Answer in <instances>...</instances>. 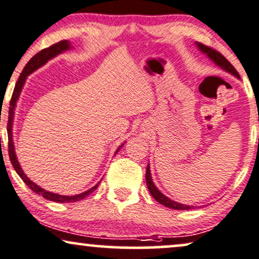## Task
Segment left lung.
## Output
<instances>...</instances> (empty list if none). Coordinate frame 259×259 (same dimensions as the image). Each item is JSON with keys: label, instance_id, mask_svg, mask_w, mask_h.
<instances>
[{"label": "left lung", "instance_id": "left-lung-1", "mask_svg": "<svg viewBox=\"0 0 259 259\" xmlns=\"http://www.w3.org/2000/svg\"><path fill=\"white\" fill-rule=\"evenodd\" d=\"M197 46H198V48L200 49L202 53H204V54H206L207 57L217 65V66H220L221 68H223L224 71H227L228 73L235 76L236 78H240L238 71L235 70L234 66H233V65L230 64V62L227 60V59L224 58L220 52L214 51V49L210 48V47H207V46L201 45V43H197ZM146 182H147L148 191H149V193H151L152 197H153L155 200L159 202V204L164 205V206L172 208V210H192V208L194 207V206H189V205L180 204V202H176V201L171 200V199H169L167 197H165L163 193H161L159 189L154 186L153 181H152L149 164L147 165V169H146Z\"/></svg>", "mask_w": 259, "mask_h": 259}]
</instances>
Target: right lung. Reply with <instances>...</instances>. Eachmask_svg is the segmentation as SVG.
I'll list each match as a JSON object with an SVG mask.
<instances>
[{
  "label": "right lung",
  "mask_w": 259,
  "mask_h": 259,
  "mask_svg": "<svg viewBox=\"0 0 259 259\" xmlns=\"http://www.w3.org/2000/svg\"><path fill=\"white\" fill-rule=\"evenodd\" d=\"M68 49H71V43L68 42V40H60V42L55 43V45H53L51 47H48V48L43 49V51H40L37 53L33 58H31V60L27 62L26 66L24 67L23 72L19 76V79H18L17 84H15V88H14V92H13V95H12V99H11V104H9V113H8V124H7V132H8V153H9V159H11V163L13 165L14 170L17 171V174L19 175L23 181L25 182V185H26L31 191H33L36 193V194L40 195V197H43L47 200H51V201H55V202H74V201H79L82 200V199H85L88 197L89 194H92L93 192L95 191L96 188H98L99 183L98 185H95L94 187H92V188L88 189L87 192H83L80 193V194H77V195H70V197H67V195H60V194H55V193H52V192H48L46 191V189L40 188L39 186H37L36 183H33L32 181L29 180V177L24 174L23 169L20 167L19 165V161L17 159V155H15V151H14V145H13V134H12V127H13V118H14V110H15V105H17V101L18 99H19V95L21 93V89H23L24 87V83L25 80H26V77L29 76L30 73H32L33 71H36L37 68H39L40 66H43V65L47 64L48 60H51L54 57H57V55L61 54L62 52L65 51H68ZM123 147V145L119 146L118 149L116 151V153H118V151Z\"/></svg>",
  "instance_id": "1"
}]
</instances>
